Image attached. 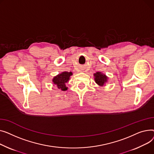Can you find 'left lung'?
Segmentation results:
<instances>
[{"instance_id":"8db88e82","label":"left lung","mask_w":154,"mask_h":154,"mask_svg":"<svg viewBox=\"0 0 154 154\" xmlns=\"http://www.w3.org/2000/svg\"><path fill=\"white\" fill-rule=\"evenodd\" d=\"M95 82L100 86H103L107 81V77L101 72H96L94 74Z\"/></svg>"}]
</instances>
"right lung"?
<instances>
[{"label": "right lung", "instance_id": "add662e5", "mask_svg": "<svg viewBox=\"0 0 154 154\" xmlns=\"http://www.w3.org/2000/svg\"><path fill=\"white\" fill-rule=\"evenodd\" d=\"M73 75L72 72L64 71L55 76L53 79V83L57 85L59 89L61 91H66L68 88L66 87V83L68 82L70 76Z\"/></svg>", "mask_w": 154, "mask_h": 154}]
</instances>
